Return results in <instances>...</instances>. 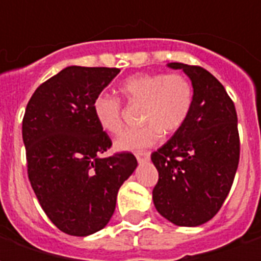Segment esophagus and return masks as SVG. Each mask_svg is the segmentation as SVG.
I'll return each instance as SVG.
<instances>
[{"mask_svg": "<svg viewBox=\"0 0 261 261\" xmlns=\"http://www.w3.org/2000/svg\"><path fill=\"white\" fill-rule=\"evenodd\" d=\"M149 155L151 153L148 152V151H138V152H136V158L138 162H144V161L149 159Z\"/></svg>", "mask_w": 261, "mask_h": 261, "instance_id": "34e87169", "label": "esophagus"}]
</instances>
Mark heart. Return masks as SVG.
<instances>
[{"instance_id":"obj_1","label":"heart","mask_w":261,"mask_h":261,"mask_svg":"<svg viewBox=\"0 0 261 261\" xmlns=\"http://www.w3.org/2000/svg\"><path fill=\"white\" fill-rule=\"evenodd\" d=\"M123 99L140 106V127L125 131L117 138L116 148L137 151L156 144L162 134L172 136L185 125L192 113L194 88L180 72H140L120 85ZM93 114L103 130L120 134L124 128L123 103L119 97L100 93L92 103Z\"/></svg>"}]
</instances>
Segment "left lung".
Segmentation results:
<instances>
[{"instance_id": "1", "label": "left lung", "mask_w": 261, "mask_h": 261, "mask_svg": "<svg viewBox=\"0 0 261 261\" xmlns=\"http://www.w3.org/2000/svg\"><path fill=\"white\" fill-rule=\"evenodd\" d=\"M192 80V113L169 141L151 155L158 169L152 190L158 213L179 226H197L218 213L239 164L241 141L233 100L200 65L170 63Z\"/></svg>"}]
</instances>
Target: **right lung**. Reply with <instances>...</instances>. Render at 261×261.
<instances>
[{"instance_id":"add662e5","label":"right lung","mask_w":261,"mask_h":261,"mask_svg":"<svg viewBox=\"0 0 261 261\" xmlns=\"http://www.w3.org/2000/svg\"><path fill=\"white\" fill-rule=\"evenodd\" d=\"M119 68L67 67L32 95L22 120L28 177L48 219L61 232L86 236L106 226L117 192L137 168L112 147L92 103Z\"/></svg>"}]
</instances>
